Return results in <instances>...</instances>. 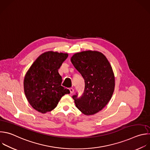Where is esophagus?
<instances>
[{"instance_id": "esophagus-1", "label": "esophagus", "mask_w": 150, "mask_h": 150, "mask_svg": "<svg viewBox=\"0 0 150 150\" xmlns=\"http://www.w3.org/2000/svg\"><path fill=\"white\" fill-rule=\"evenodd\" d=\"M69 91H70V93H73L74 92V89L73 88H69Z\"/></svg>"}]
</instances>
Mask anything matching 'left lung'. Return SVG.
<instances>
[{
	"label": "left lung",
	"mask_w": 150,
	"mask_h": 150,
	"mask_svg": "<svg viewBox=\"0 0 150 150\" xmlns=\"http://www.w3.org/2000/svg\"><path fill=\"white\" fill-rule=\"evenodd\" d=\"M71 61L85 80L82 96H72L76 107L85 115L95 114L107 105L114 93L115 76L112 67L103 53L95 51L76 53Z\"/></svg>",
	"instance_id": "left-lung-1"
}]
</instances>
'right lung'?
I'll return each mask as SVG.
<instances>
[{"label": "right lung", "instance_id": "add662e5", "mask_svg": "<svg viewBox=\"0 0 150 150\" xmlns=\"http://www.w3.org/2000/svg\"><path fill=\"white\" fill-rule=\"evenodd\" d=\"M68 54L47 51L41 54L30 66L24 78L23 86L30 105L42 114L55 109L62 96L69 93L61 86L58 69Z\"/></svg>", "mask_w": 150, "mask_h": 150}]
</instances>
